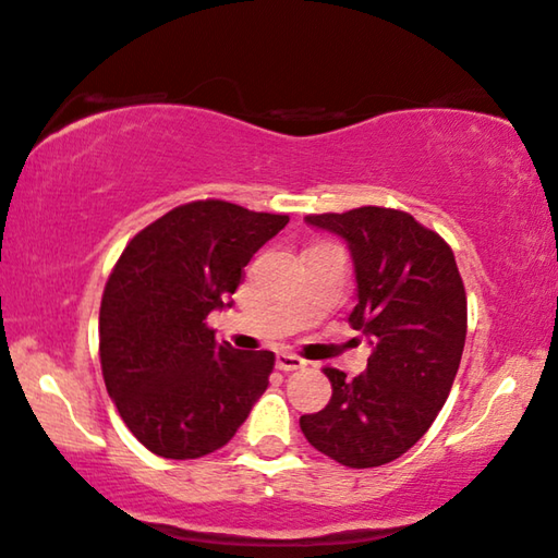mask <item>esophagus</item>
Segmentation results:
<instances>
[{
    "label": "esophagus",
    "instance_id": "obj_1",
    "mask_svg": "<svg viewBox=\"0 0 558 558\" xmlns=\"http://www.w3.org/2000/svg\"><path fill=\"white\" fill-rule=\"evenodd\" d=\"M276 365L280 371L290 373V371L305 368V361L298 359V355H293V353H288V351H280V353H276Z\"/></svg>",
    "mask_w": 558,
    "mask_h": 558
}]
</instances>
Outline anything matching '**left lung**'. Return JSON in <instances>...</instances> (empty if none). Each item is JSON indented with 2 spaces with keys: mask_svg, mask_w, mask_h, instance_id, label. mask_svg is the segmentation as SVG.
I'll return each mask as SVG.
<instances>
[{
  "mask_svg": "<svg viewBox=\"0 0 558 558\" xmlns=\"http://www.w3.org/2000/svg\"><path fill=\"white\" fill-rule=\"evenodd\" d=\"M305 222L345 240L359 298L348 320L373 351L353 380L326 368L330 401L301 415V430L348 469L390 463L430 428L459 371L465 290L453 251L413 215L390 207L307 215Z\"/></svg>",
  "mask_w": 558,
  "mask_h": 558,
  "instance_id": "1",
  "label": "left lung"
}]
</instances>
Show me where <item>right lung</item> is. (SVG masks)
Returning <instances> with one entry per match:
<instances>
[{"label": "right lung", "mask_w": 558, "mask_h": 558, "mask_svg": "<svg viewBox=\"0 0 558 558\" xmlns=\"http://www.w3.org/2000/svg\"><path fill=\"white\" fill-rule=\"evenodd\" d=\"M288 215L197 199L124 247L99 305L107 393L140 444L162 459H199L243 426L276 355L218 343L205 318L230 305L251 257Z\"/></svg>", "instance_id": "right-lung-1"}]
</instances>
